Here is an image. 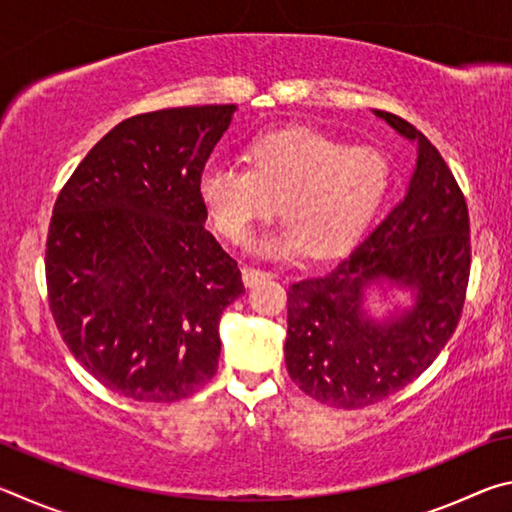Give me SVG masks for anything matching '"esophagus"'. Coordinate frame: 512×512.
Returning a JSON list of instances; mask_svg holds the SVG:
<instances>
[{
	"mask_svg": "<svg viewBox=\"0 0 512 512\" xmlns=\"http://www.w3.org/2000/svg\"><path fill=\"white\" fill-rule=\"evenodd\" d=\"M241 277H244V284H246V287H253L255 282H259V280H266V277H271V273L264 271V268L244 266V268H241Z\"/></svg>",
	"mask_w": 512,
	"mask_h": 512,
	"instance_id": "1",
	"label": "esophagus"
}]
</instances>
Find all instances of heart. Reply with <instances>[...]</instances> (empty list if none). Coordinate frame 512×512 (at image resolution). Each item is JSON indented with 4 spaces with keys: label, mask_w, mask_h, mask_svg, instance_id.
I'll return each instance as SVG.
<instances>
[{
    "label": "heart",
    "mask_w": 512,
    "mask_h": 512,
    "mask_svg": "<svg viewBox=\"0 0 512 512\" xmlns=\"http://www.w3.org/2000/svg\"><path fill=\"white\" fill-rule=\"evenodd\" d=\"M244 162L246 169L210 164L201 198L230 244H246L277 207L287 228L259 244L268 255L341 253L366 230L391 183V164L375 146H345L307 126L255 137Z\"/></svg>",
    "instance_id": "heart-1"
}]
</instances>
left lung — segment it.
<instances>
[{
	"mask_svg": "<svg viewBox=\"0 0 512 512\" xmlns=\"http://www.w3.org/2000/svg\"><path fill=\"white\" fill-rule=\"evenodd\" d=\"M375 112L418 142L409 189L348 257L287 291L289 377L348 411L386 400L431 366L461 320L472 264L470 214L443 155L406 119ZM379 279L413 286L414 309L386 324L363 315L362 289Z\"/></svg>",
	"mask_w": 512,
	"mask_h": 512,
	"instance_id": "8db88e82",
	"label": "left lung"
}]
</instances>
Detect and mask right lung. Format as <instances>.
I'll return each instance as SVG.
<instances>
[{"mask_svg":"<svg viewBox=\"0 0 512 512\" xmlns=\"http://www.w3.org/2000/svg\"><path fill=\"white\" fill-rule=\"evenodd\" d=\"M235 108L124 119L56 198L49 309L76 361L128 400H183L216 372L219 318L244 282L205 230L201 176Z\"/></svg>","mask_w":512,"mask_h":512,"instance_id":"1","label":"right lung"}]
</instances>
